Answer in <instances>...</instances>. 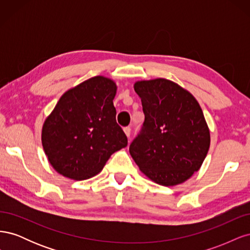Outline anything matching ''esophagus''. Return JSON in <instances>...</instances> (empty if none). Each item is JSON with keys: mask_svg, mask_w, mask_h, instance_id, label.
<instances>
[{"mask_svg": "<svg viewBox=\"0 0 250 250\" xmlns=\"http://www.w3.org/2000/svg\"><path fill=\"white\" fill-rule=\"evenodd\" d=\"M124 132H125V134H126V137L129 138V137H130V132H131L130 127H125V128H124Z\"/></svg>", "mask_w": 250, "mask_h": 250, "instance_id": "esophagus-1", "label": "esophagus"}]
</instances>
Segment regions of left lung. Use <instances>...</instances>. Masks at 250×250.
<instances>
[{
    "label": "left lung",
    "instance_id": "8db88e82",
    "mask_svg": "<svg viewBox=\"0 0 250 250\" xmlns=\"http://www.w3.org/2000/svg\"><path fill=\"white\" fill-rule=\"evenodd\" d=\"M145 122L129 153L145 175L165 187L185 183L197 172L210 144L209 128L195 97L165 78L133 84Z\"/></svg>",
    "mask_w": 250,
    "mask_h": 250
}]
</instances>
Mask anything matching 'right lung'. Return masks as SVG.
I'll use <instances>...</instances> for the list:
<instances>
[{"mask_svg": "<svg viewBox=\"0 0 250 250\" xmlns=\"http://www.w3.org/2000/svg\"><path fill=\"white\" fill-rule=\"evenodd\" d=\"M116 94L115 81L95 76L60 97L42 129L44 154L60 175L88 179L102 171L112 153L127 146L116 121Z\"/></svg>", "mask_w": 250, "mask_h": 250, "instance_id": "add662e5", "label": "right lung"}]
</instances>
